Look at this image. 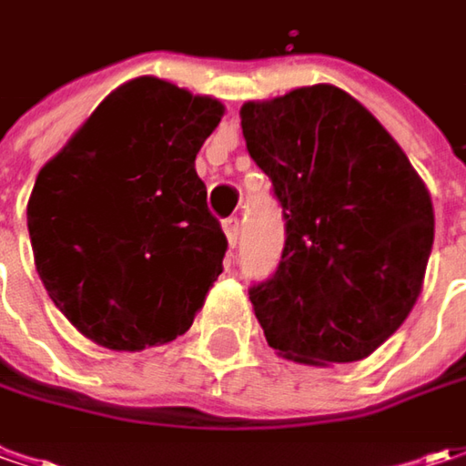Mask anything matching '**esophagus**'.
<instances>
[{
    "instance_id": "esophagus-1",
    "label": "esophagus",
    "mask_w": 466,
    "mask_h": 466,
    "mask_svg": "<svg viewBox=\"0 0 466 466\" xmlns=\"http://www.w3.org/2000/svg\"><path fill=\"white\" fill-rule=\"evenodd\" d=\"M224 234H227L229 248H234V245H237V237H239V221H237V218H227V221H224Z\"/></svg>"
}]
</instances>
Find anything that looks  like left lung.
<instances>
[{
  "instance_id": "8db88e82",
  "label": "left lung",
  "mask_w": 466,
  "mask_h": 466,
  "mask_svg": "<svg viewBox=\"0 0 466 466\" xmlns=\"http://www.w3.org/2000/svg\"><path fill=\"white\" fill-rule=\"evenodd\" d=\"M286 218L281 263L249 289L268 345L307 366L361 361L408 319L433 248V203L387 128L335 85L239 110Z\"/></svg>"
}]
</instances>
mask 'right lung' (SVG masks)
<instances>
[{
    "instance_id": "add662e5",
    "label": "right lung",
    "mask_w": 466,
    "mask_h": 466,
    "mask_svg": "<svg viewBox=\"0 0 466 466\" xmlns=\"http://www.w3.org/2000/svg\"><path fill=\"white\" fill-rule=\"evenodd\" d=\"M221 116L217 97L138 76L38 172L27 201L35 270L92 343L144 350L193 325L227 252L196 172Z\"/></svg>"
}]
</instances>
